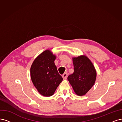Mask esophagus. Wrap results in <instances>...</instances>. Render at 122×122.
Masks as SVG:
<instances>
[{
	"label": "esophagus",
	"instance_id": "obj_1",
	"mask_svg": "<svg viewBox=\"0 0 122 122\" xmlns=\"http://www.w3.org/2000/svg\"><path fill=\"white\" fill-rule=\"evenodd\" d=\"M62 77H63V78H64V79H66V78H67V74L66 73H64L62 75Z\"/></svg>",
	"mask_w": 122,
	"mask_h": 122
}]
</instances>
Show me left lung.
Masks as SVG:
<instances>
[{
	"mask_svg": "<svg viewBox=\"0 0 122 122\" xmlns=\"http://www.w3.org/2000/svg\"><path fill=\"white\" fill-rule=\"evenodd\" d=\"M74 72L67 79L77 95L87 93L94 85L96 78L95 67L89 58L85 56L73 58Z\"/></svg>",
	"mask_w": 122,
	"mask_h": 122,
	"instance_id": "1",
	"label": "left lung"
}]
</instances>
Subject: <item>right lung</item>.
Here are the masks:
<instances>
[{
  "label": "right lung",
  "mask_w": 122,
  "mask_h": 122,
  "mask_svg": "<svg viewBox=\"0 0 122 122\" xmlns=\"http://www.w3.org/2000/svg\"><path fill=\"white\" fill-rule=\"evenodd\" d=\"M56 56L50 50L40 54L33 61L30 68L31 80L41 95H53L63 80L55 64Z\"/></svg>",
  "instance_id": "1"
}]
</instances>
